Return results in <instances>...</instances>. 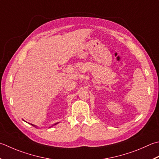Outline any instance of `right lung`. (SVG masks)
Here are the masks:
<instances>
[{
	"label": "right lung",
	"instance_id": "obj_1",
	"mask_svg": "<svg viewBox=\"0 0 159 159\" xmlns=\"http://www.w3.org/2000/svg\"><path fill=\"white\" fill-rule=\"evenodd\" d=\"M58 123H55L54 125H57V124H58ZM31 125H32V126H34V127H36V126L35 125H33V124H31ZM36 128H37V127H36Z\"/></svg>",
	"mask_w": 159,
	"mask_h": 159
}]
</instances>
